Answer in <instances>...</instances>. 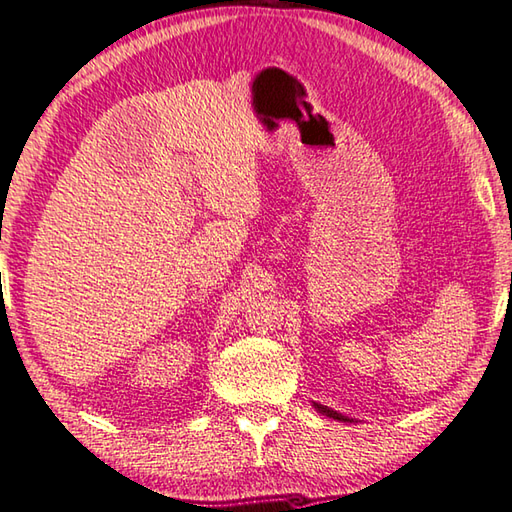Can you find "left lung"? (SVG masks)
<instances>
[{"instance_id": "8db88e82", "label": "left lung", "mask_w": 512, "mask_h": 512, "mask_svg": "<svg viewBox=\"0 0 512 512\" xmlns=\"http://www.w3.org/2000/svg\"><path fill=\"white\" fill-rule=\"evenodd\" d=\"M316 406V410L318 412H323V414H327V417H332V419H339V421H350L347 417H343V414H339V412H334V410H330L327 406H321V403H314Z\"/></svg>"}]
</instances>
